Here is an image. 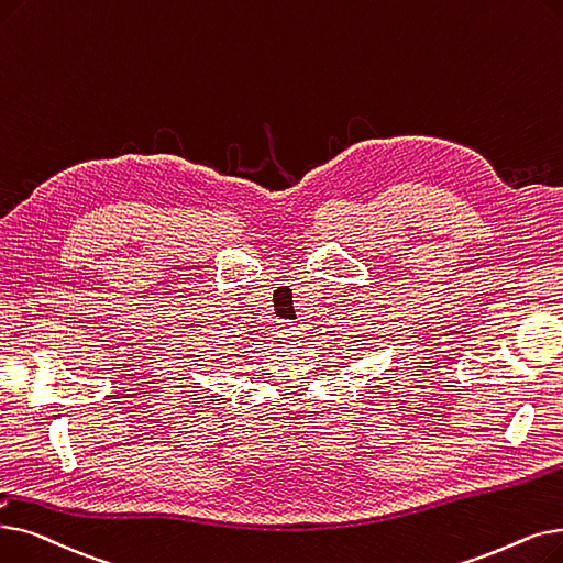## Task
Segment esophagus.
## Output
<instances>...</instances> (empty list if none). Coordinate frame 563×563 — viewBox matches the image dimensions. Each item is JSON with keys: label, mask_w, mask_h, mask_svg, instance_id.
Wrapping results in <instances>:
<instances>
[{"label": "esophagus", "mask_w": 563, "mask_h": 563, "mask_svg": "<svg viewBox=\"0 0 563 563\" xmlns=\"http://www.w3.org/2000/svg\"><path fill=\"white\" fill-rule=\"evenodd\" d=\"M280 335L285 338V340H299V331H297V327L295 324H283V329H280Z\"/></svg>", "instance_id": "esophagus-1"}]
</instances>
